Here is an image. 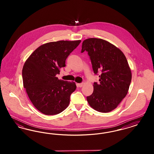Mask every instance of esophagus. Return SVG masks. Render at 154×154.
Returning <instances> with one entry per match:
<instances>
[{
    "label": "esophagus",
    "instance_id": "esophagus-1",
    "mask_svg": "<svg viewBox=\"0 0 154 154\" xmlns=\"http://www.w3.org/2000/svg\"><path fill=\"white\" fill-rule=\"evenodd\" d=\"M84 85V83L83 82H81V83H79V84H77V86L79 87H82Z\"/></svg>",
    "mask_w": 154,
    "mask_h": 154
}]
</instances>
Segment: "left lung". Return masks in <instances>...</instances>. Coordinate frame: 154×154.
I'll list each match as a JSON object with an SVG mask.
<instances>
[{"label": "left lung", "mask_w": 154, "mask_h": 154, "mask_svg": "<svg viewBox=\"0 0 154 154\" xmlns=\"http://www.w3.org/2000/svg\"><path fill=\"white\" fill-rule=\"evenodd\" d=\"M86 51L94 73L99 82L94 83V92L87 97L94 109L108 112L115 109L128 94L132 73L124 53L109 42L97 38L85 40L81 53Z\"/></svg>", "instance_id": "obj_1"}]
</instances>
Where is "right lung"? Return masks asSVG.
<instances>
[{
    "mask_svg": "<svg viewBox=\"0 0 154 154\" xmlns=\"http://www.w3.org/2000/svg\"><path fill=\"white\" fill-rule=\"evenodd\" d=\"M80 42L61 40L43 44L23 65V87L34 106L45 115L59 114L69 104L75 84L59 80L56 75L66 66V58Z\"/></svg>",
    "mask_w": 154,
    "mask_h": 154,
    "instance_id": "add662e5",
    "label": "right lung"
}]
</instances>
